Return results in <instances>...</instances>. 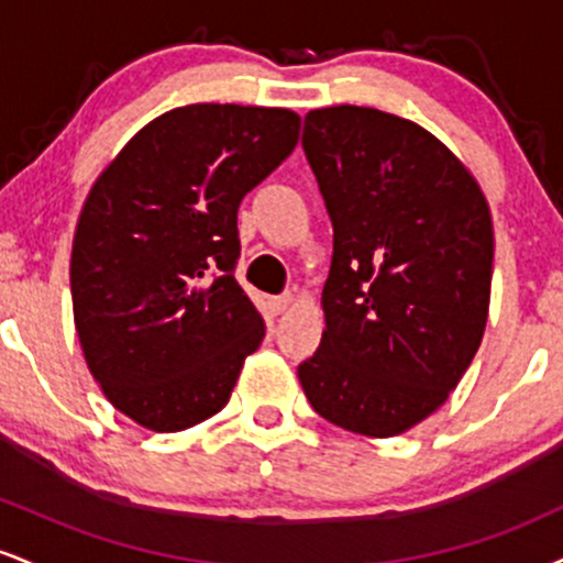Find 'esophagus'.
Listing matches in <instances>:
<instances>
[{"instance_id": "obj_1", "label": "esophagus", "mask_w": 563, "mask_h": 563, "mask_svg": "<svg viewBox=\"0 0 563 563\" xmlns=\"http://www.w3.org/2000/svg\"><path fill=\"white\" fill-rule=\"evenodd\" d=\"M290 303H294V296H269L267 309L273 314H283L286 309H290Z\"/></svg>"}]
</instances>
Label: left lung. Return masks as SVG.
Here are the masks:
<instances>
[{
    "label": "left lung",
    "mask_w": 563,
    "mask_h": 563,
    "mask_svg": "<svg viewBox=\"0 0 563 563\" xmlns=\"http://www.w3.org/2000/svg\"><path fill=\"white\" fill-rule=\"evenodd\" d=\"M301 145L333 222L325 331L301 389L341 429L405 434L448 402L482 344L489 203L442 140L378 108L309 111Z\"/></svg>",
    "instance_id": "1"
}]
</instances>
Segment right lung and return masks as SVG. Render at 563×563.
Returning <instances> with one entry per match:
<instances>
[{
    "mask_svg": "<svg viewBox=\"0 0 563 563\" xmlns=\"http://www.w3.org/2000/svg\"><path fill=\"white\" fill-rule=\"evenodd\" d=\"M288 108L196 102L145 124L95 179L70 251L79 344L142 429L217 416L264 320L235 280L238 206L290 156Z\"/></svg>",
    "mask_w": 563,
    "mask_h": 563,
    "instance_id": "1",
    "label": "right lung"
}]
</instances>
